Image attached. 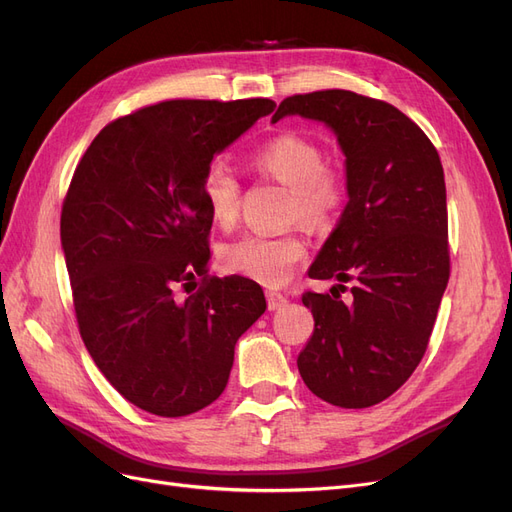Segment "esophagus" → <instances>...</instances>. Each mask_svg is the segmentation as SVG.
<instances>
[{"mask_svg": "<svg viewBox=\"0 0 512 512\" xmlns=\"http://www.w3.org/2000/svg\"><path fill=\"white\" fill-rule=\"evenodd\" d=\"M267 303H269V309H271V312H275V309L284 307V305L288 303V299L284 297L282 292H277V290H267Z\"/></svg>", "mask_w": 512, "mask_h": 512, "instance_id": "obj_1", "label": "esophagus"}]
</instances>
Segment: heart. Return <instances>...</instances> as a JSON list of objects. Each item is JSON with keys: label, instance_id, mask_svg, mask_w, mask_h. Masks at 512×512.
I'll use <instances>...</instances> for the list:
<instances>
[{"label": "heart", "instance_id": "b5f03b06", "mask_svg": "<svg viewBox=\"0 0 512 512\" xmlns=\"http://www.w3.org/2000/svg\"><path fill=\"white\" fill-rule=\"evenodd\" d=\"M252 164L290 190V218L312 228L331 226L346 203V183L324 166V151L299 134H280L262 145ZM203 200L211 220L228 228L237 220L241 188L237 177L222 164H213L203 177ZM305 258V243L297 235H243L222 247L226 271L250 277L267 286L286 284Z\"/></svg>", "mask_w": 512, "mask_h": 512}]
</instances>
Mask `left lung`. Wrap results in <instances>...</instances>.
Instances as JSON below:
<instances>
[{
    "label": "left lung",
    "mask_w": 512,
    "mask_h": 512,
    "mask_svg": "<svg viewBox=\"0 0 512 512\" xmlns=\"http://www.w3.org/2000/svg\"><path fill=\"white\" fill-rule=\"evenodd\" d=\"M288 115L324 123L346 156L348 203L307 275L331 293L357 280L350 304L303 294L316 327L299 374L333 406H376L421 363L451 273L442 162L399 108L354 91L290 96L271 121Z\"/></svg>",
    "instance_id": "1"
}]
</instances>
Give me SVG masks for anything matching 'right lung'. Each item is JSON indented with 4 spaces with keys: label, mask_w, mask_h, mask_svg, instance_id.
I'll use <instances>...</instances> for the list:
<instances>
[{
    "label": "right lung",
    "mask_w": 512,
    "mask_h": 512,
    "mask_svg": "<svg viewBox=\"0 0 512 512\" xmlns=\"http://www.w3.org/2000/svg\"><path fill=\"white\" fill-rule=\"evenodd\" d=\"M273 108L267 98L153 104L108 123L74 170L61 250L79 331L104 378L145 412L213 404L237 339L265 314L254 280L207 275L213 220L200 185L213 156ZM196 274L204 284L181 300L176 286Z\"/></svg>",
    "instance_id": "1"
}]
</instances>
